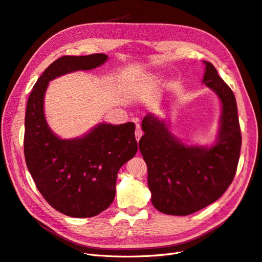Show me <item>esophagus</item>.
<instances>
[{
	"label": "esophagus",
	"mask_w": 262,
	"mask_h": 262,
	"mask_svg": "<svg viewBox=\"0 0 262 262\" xmlns=\"http://www.w3.org/2000/svg\"><path fill=\"white\" fill-rule=\"evenodd\" d=\"M142 135H143V131H142V129L140 128V125L138 124V125H137V130H135V139H137L138 142H139L140 139L142 138Z\"/></svg>",
	"instance_id": "obj_1"
}]
</instances>
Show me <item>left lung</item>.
Listing matches in <instances>:
<instances>
[{
    "mask_svg": "<svg viewBox=\"0 0 262 262\" xmlns=\"http://www.w3.org/2000/svg\"><path fill=\"white\" fill-rule=\"evenodd\" d=\"M203 82L223 104L216 145L211 148L185 145L174 138L163 120L148 114L142 122L145 134L140 150L147 164L151 202L159 212L186 216L221 198L232 183L242 135L232 90L210 62L204 61Z\"/></svg>",
    "mask_w": 262,
    "mask_h": 262,
    "instance_id": "left-lung-1",
    "label": "left lung"
}]
</instances>
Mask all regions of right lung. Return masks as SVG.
<instances>
[{
	"instance_id": "right-lung-1",
	"label": "right lung",
	"mask_w": 262,
	"mask_h": 262,
	"mask_svg": "<svg viewBox=\"0 0 262 262\" xmlns=\"http://www.w3.org/2000/svg\"><path fill=\"white\" fill-rule=\"evenodd\" d=\"M106 60L104 54L61 57L39 76L28 99L24 139L27 166L45 200L71 217H93L112 204L117 173L138 151L135 124L100 123L80 139L61 140L46 122L44 95L51 79L98 68Z\"/></svg>"
}]
</instances>
